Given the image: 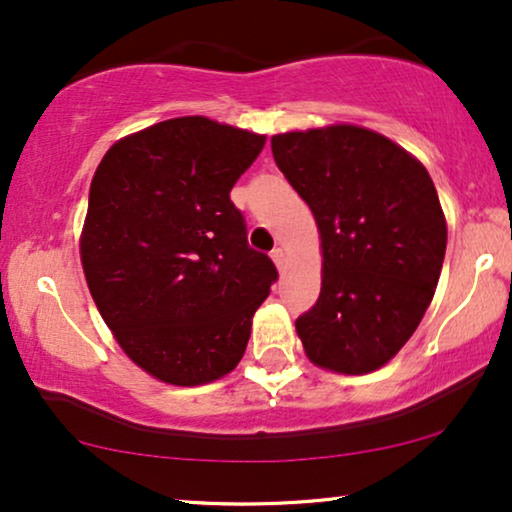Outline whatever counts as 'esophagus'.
<instances>
[{
    "instance_id": "34e87169",
    "label": "esophagus",
    "mask_w": 512,
    "mask_h": 512,
    "mask_svg": "<svg viewBox=\"0 0 512 512\" xmlns=\"http://www.w3.org/2000/svg\"><path fill=\"white\" fill-rule=\"evenodd\" d=\"M272 261H275V265H277V270L282 272L284 270V263H286V256H284V249H272Z\"/></svg>"
}]
</instances>
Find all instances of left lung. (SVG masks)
Returning a JSON list of instances; mask_svg holds the SVG:
<instances>
[{"label":"left lung","mask_w":512,"mask_h":512,"mask_svg":"<svg viewBox=\"0 0 512 512\" xmlns=\"http://www.w3.org/2000/svg\"><path fill=\"white\" fill-rule=\"evenodd\" d=\"M270 144L321 235V293L296 319L307 359L345 375L382 368L415 333L443 268L436 186L417 158L359 125L284 132Z\"/></svg>","instance_id":"1"}]
</instances>
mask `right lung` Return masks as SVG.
<instances>
[{
    "label": "right lung",
    "mask_w": 512,
    "mask_h": 512,
    "mask_svg": "<svg viewBox=\"0 0 512 512\" xmlns=\"http://www.w3.org/2000/svg\"><path fill=\"white\" fill-rule=\"evenodd\" d=\"M263 144L184 116L123 137L97 165L81 233L90 296L123 352L167 384L228 375L277 282L230 200Z\"/></svg>",
    "instance_id": "obj_1"
}]
</instances>
